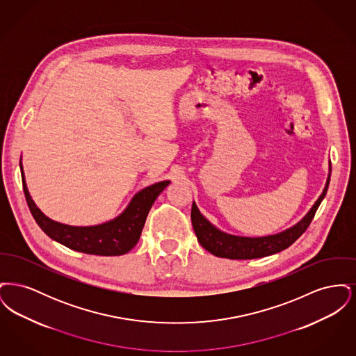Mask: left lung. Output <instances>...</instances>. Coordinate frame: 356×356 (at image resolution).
<instances>
[{
    "label": "left lung",
    "instance_id": "left-lung-1",
    "mask_svg": "<svg viewBox=\"0 0 356 356\" xmlns=\"http://www.w3.org/2000/svg\"><path fill=\"white\" fill-rule=\"evenodd\" d=\"M330 179H331V161L328 163V176H327V181H325L322 195L311 207V209L305 213V218L287 229L273 235H267V236H240V235H232V234L224 232L208 220L200 212L196 203L193 202L192 211H191V220L193 225V231L197 236V241L208 252L218 257L234 259V260L257 259V257L277 254L288 248L292 243H295L296 238L302 236L303 232L308 228L309 222L315 216L316 209L319 208L327 193Z\"/></svg>",
    "mask_w": 356,
    "mask_h": 356
}]
</instances>
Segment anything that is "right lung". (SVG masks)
<instances>
[{
	"label": "right lung",
	"instance_id": "obj_1",
	"mask_svg": "<svg viewBox=\"0 0 356 356\" xmlns=\"http://www.w3.org/2000/svg\"><path fill=\"white\" fill-rule=\"evenodd\" d=\"M19 170L26 203L38 227L54 241L73 251L99 256H119L135 247L152 204L170 183V180H164L143 188L119 216L112 220L96 225H69L51 220L35 205L26 186L22 161H19Z\"/></svg>",
	"mask_w": 356,
	"mask_h": 356
}]
</instances>
